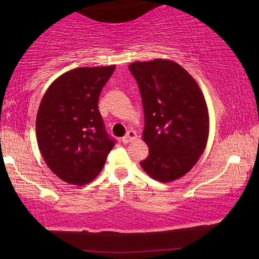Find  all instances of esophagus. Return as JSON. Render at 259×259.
Instances as JSON below:
<instances>
[{
	"label": "esophagus",
	"instance_id": "1",
	"mask_svg": "<svg viewBox=\"0 0 259 259\" xmlns=\"http://www.w3.org/2000/svg\"><path fill=\"white\" fill-rule=\"evenodd\" d=\"M136 138H137V134L135 133V131L130 130L128 131V134H126L123 138H122V142H123L124 144H128L130 142H133V140H135Z\"/></svg>",
	"mask_w": 259,
	"mask_h": 259
}]
</instances>
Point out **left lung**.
I'll return each mask as SVG.
<instances>
[{"label": "left lung", "mask_w": 259, "mask_h": 259, "mask_svg": "<svg viewBox=\"0 0 259 259\" xmlns=\"http://www.w3.org/2000/svg\"><path fill=\"white\" fill-rule=\"evenodd\" d=\"M129 69L142 95L143 140L150 150L140 165L155 181H176L207 146L209 113L202 90L185 68L169 59L135 61Z\"/></svg>", "instance_id": "1"}]
</instances>
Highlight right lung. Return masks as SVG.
Returning <instances> with one entry per match:
<instances>
[{"label":"right lung","mask_w":259,"mask_h":259,"mask_svg":"<svg viewBox=\"0 0 259 259\" xmlns=\"http://www.w3.org/2000/svg\"><path fill=\"white\" fill-rule=\"evenodd\" d=\"M115 65L77 67L48 88L36 115V139L47 165L72 185L93 182L114 140L105 131L98 99Z\"/></svg>","instance_id":"add662e5"}]
</instances>
